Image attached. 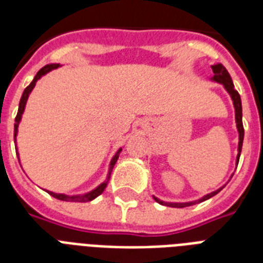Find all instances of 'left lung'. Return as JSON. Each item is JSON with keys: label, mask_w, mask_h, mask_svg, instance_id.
I'll return each instance as SVG.
<instances>
[{"label": "left lung", "mask_w": 263, "mask_h": 263, "mask_svg": "<svg viewBox=\"0 0 263 263\" xmlns=\"http://www.w3.org/2000/svg\"><path fill=\"white\" fill-rule=\"evenodd\" d=\"M212 69H213V80L214 82H218V83L224 84L225 90L228 91L229 95H231V98L233 101V106H235V116H236V127H237V131H239V147H237V161L236 164H239V158H240V153H241V146H243V138H245V128H243V121H241V99H240V95L235 90V86H233V82L231 79V75L228 73L227 71V68L222 65V64H214L212 65ZM224 187L218 188L217 191H213L208 195H204L203 198H200L199 200H194V202H185V203H171V202H164V200L158 199L154 196V199L161 204H165V206H169V208H187V206H192V204L195 203H199V202H203V200L209 199V198H212L216 194L221 191Z\"/></svg>", "instance_id": "left-lung-1"}]
</instances>
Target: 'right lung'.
<instances>
[{"label":"right lung","instance_id":"1","mask_svg":"<svg viewBox=\"0 0 263 263\" xmlns=\"http://www.w3.org/2000/svg\"><path fill=\"white\" fill-rule=\"evenodd\" d=\"M59 67H60V64H49V65H45V67H43L42 69H39L38 73L35 75L34 80L31 82L30 86H27V87H26V90H24V92H23V95H22V98H20V103H18L17 116H16V119H14V139H16V135H17L18 123H20V120H22V115H23V111H24V107H26L27 99H28V95H30V92L32 91V88L35 87V83H36V80L41 79L43 75H46L47 72L53 71V69H55V68H59ZM120 152H121V148H120L119 152L116 153V156L111 158L110 166H109V173H107L106 180H105L102 184H99L98 187L95 188V190H92V191L87 192V194H84V195H72V196L65 195V194H54V192H51V191H47V192H49L51 196H54L55 199L65 200V202H90V200L95 199L97 196H99L103 191H105V188H106L107 183H109V179H110L111 169H113L115 164L117 162V158H119Z\"/></svg>","mask_w":263,"mask_h":263}]
</instances>
